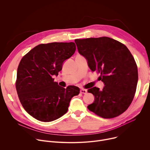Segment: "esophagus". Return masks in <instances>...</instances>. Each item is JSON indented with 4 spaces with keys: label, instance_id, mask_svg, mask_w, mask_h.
<instances>
[{
    "label": "esophagus",
    "instance_id": "esophagus-1",
    "mask_svg": "<svg viewBox=\"0 0 150 150\" xmlns=\"http://www.w3.org/2000/svg\"><path fill=\"white\" fill-rule=\"evenodd\" d=\"M80 93L82 94H86L87 93V90H85V89H81L80 90Z\"/></svg>",
    "mask_w": 150,
    "mask_h": 150
}]
</instances>
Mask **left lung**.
<instances>
[{
  "label": "left lung",
  "mask_w": 150,
  "mask_h": 150,
  "mask_svg": "<svg viewBox=\"0 0 150 150\" xmlns=\"http://www.w3.org/2000/svg\"><path fill=\"white\" fill-rule=\"evenodd\" d=\"M78 52L88 60L90 69L100 74L105 86L88 90L94 101L88 109L104 119H111L125 112L131 105L138 79L135 59L122 42L108 37L76 39Z\"/></svg>",
  "instance_id": "1"
}]
</instances>
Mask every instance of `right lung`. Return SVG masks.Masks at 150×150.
Masks as SVG:
<instances>
[{
    "label": "right lung",
    "instance_id": "1",
    "mask_svg": "<svg viewBox=\"0 0 150 150\" xmlns=\"http://www.w3.org/2000/svg\"><path fill=\"white\" fill-rule=\"evenodd\" d=\"M75 50L73 42L41 44L21 60L16 91L24 109L38 120L49 122L59 119L68 112L71 98L79 94L78 87L69 85L64 88L53 78Z\"/></svg>",
    "mask_w": 150,
    "mask_h": 150
}]
</instances>
